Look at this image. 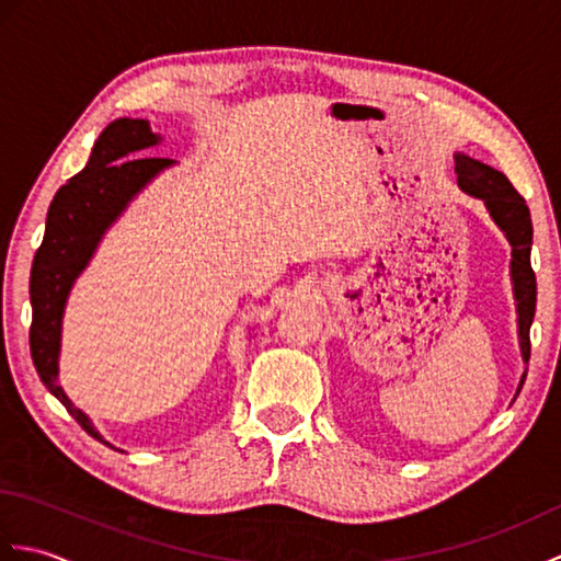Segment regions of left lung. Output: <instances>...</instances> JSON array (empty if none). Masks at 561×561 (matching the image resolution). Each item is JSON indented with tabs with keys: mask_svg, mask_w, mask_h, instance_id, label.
Here are the masks:
<instances>
[{
	"mask_svg": "<svg viewBox=\"0 0 561 561\" xmlns=\"http://www.w3.org/2000/svg\"><path fill=\"white\" fill-rule=\"evenodd\" d=\"M456 175L458 187L470 197L484 202L492 221L504 231L511 245V284H514V301L518 316V347L523 364L530 359V325L535 318V301H538V284L530 267V248H533V221L530 209L508 178L468 153H456ZM526 383V371L520 376L516 396Z\"/></svg>",
	"mask_w": 561,
	"mask_h": 561,
	"instance_id": "obj_1",
	"label": "left lung"
}]
</instances>
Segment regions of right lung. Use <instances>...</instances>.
Instances as JSON below:
<instances>
[{
  "label": "right lung",
  "mask_w": 561,
  "mask_h": 561,
  "mask_svg": "<svg viewBox=\"0 0 561 561\" xmlns=\"http://www.w3.org/2000/svg\"><path fill=\"white\" fill-rule=\"evenodd\" d=\"M163 137L151 133L149 121L117 117L103 129L91 149L89 163L67 185L57 190L45 221L43 243L31 270V356L45 388L65 404L87 434L111 446L59 386V352H62V318L69 291L89 267L105 231L123 217L141 190L165 169L171 159L141 157ZM113 448V446H111Z\"/></svg>",
  "instance_id": "add662e5"
}]
</instances>
